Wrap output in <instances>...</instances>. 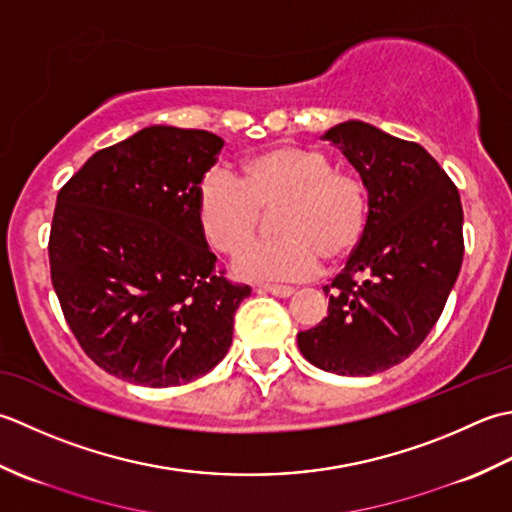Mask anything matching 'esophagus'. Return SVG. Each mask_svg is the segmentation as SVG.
Masks as SVG:
<instances>
[{"instance_id":"esophagus-1","label":"esophagus","mask_w":512,"mask_h":512,"mask_svg":"<svg viewBox=\"0 0 512 512\" xmlns=\"http://www.w3.org/2000/svg\"><path fill=\"white\" fill-rule=\"evenodd\" d=\"M256 291H258V294H274L278 298H289L296 289L287 287V285H258Z\"/></svg>"}]
</instances>
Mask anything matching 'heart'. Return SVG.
I'll list each match as a JSON object with an SVG mask.
<instances>
[{
	"label": "heart",
	"mask_w": 512,
	"mask_h": 512,
	"mask_svg": "<svg viewBox=\"0 0 512 512\" xmlns=\"http://www.w3.org/2000/svg\"><path fill=\"white\" fill-rule=\"evenodd\" d=\"M276 210L271 241L236 258L249 280H302L320 265L336 269L356 254L367 229V192L351 174L333 170L325 154L274 145L238 163V181L205 174L196 187V221L205 241L236 254L258 234L263 212Z\"/></svg>",
	"instance_id": "heart-1"
}]
</instances>
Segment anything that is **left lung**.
Returning a JSON list of instances; mask_svg holds the SVG:
<instances>
[{
  "label": "left lung",
  "mask_w": 512,
  "mask_h": 512,
  "mask_svg": "<svg viewBox=\"0 0 512 512\" xmlns=\"http://www.w3.org/2000/svg\"><path fill=\"white\" fill-rule=\"evenodd\" d=\"M342 152L369 196L362 243L325 287L329 314L298 333L314 367L373 375L406 360L442 316L464 258L460 192L420 143L364 121L320 137Z\"/></svg>",
  "instance_id": "1"
}]
</instances>
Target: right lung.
I'll use <instances>...</instances> for the list:
<instances>
[{"label":"right lung","mask_w":512,"mask_h":512,"mask_svg":"<svg viewBox=\"0 0 512 512\" xmlns=\"http://www.w3.org/2000/svg\"><path fill=\"white\" fill-rule=\"evenodd\" d=\"M225 141L150 125L90 156L61 187L50 276L68 325L103 371L165 389L221 362L252 294L216 271L196 187Z\"/></svg>","instance_id":"add662e5"}]
</instances>
